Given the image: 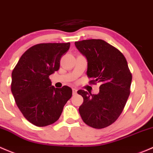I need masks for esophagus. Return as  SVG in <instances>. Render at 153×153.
Here are the masks:
<instances>
[{"label": "esophagus", "mask_w": 153, "mask_h": 153, "mask_svg": "<svg viewBox=\"0 0 153 153\" xmlns=\"http://www.w3.org/2000/svg\"><path fill=\"white\" fill-rule=\"evenodd\" d=\"M72 91H73V94H74V95H75V94H76L77 89H76V88H72Z\"/></svg>", "instance_id": "esophagus-1"}]
</instances>
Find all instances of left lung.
Returning a JSON list of instances; mask_svg holds the SVG:
<instances>
[{"instance_id": "8db88e82", "label": "left lung", "mask_w": 153, "mask_h": 153, "mask_svg": "<svg viewBox=\"0 0 153 153\" xmlns=\"http://www.w3.org/2000/svg\"><path fill=\"white\" fill-rule=\"evenodd\" d=\"M77 49L88 61L90 82L100 83V93L79 90L83 103L79 112L83 122L102 129L116 122L123 111L130 93L132 74L120 51L105 40L91 39L75 42Z\"/></svg>"}]
</instances>
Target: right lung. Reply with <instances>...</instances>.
<instances>
[{
  "instance_id": "right-lung-1",
  "label": "right lung",
  "mask_w": 153,
  "mask_h": 153,
  "mask_svg": "<svg viewBox=\"0 0 153 153\" xmlns=\"http://www.w3.org/2000/svg\"><path fill=\"white\" fill-rule=\"evenodd\" d=\"M69 48L70 42L33 45L13 69L12 95L24 117L34 125L45 127L56 122L71 97V88H54L49 79L59 70L61 57Z\"/></svg>"
}]
</instances>
